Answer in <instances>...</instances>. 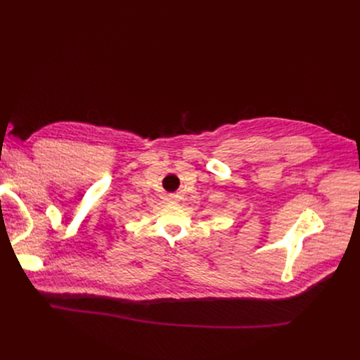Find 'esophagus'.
Wrapping results in <instances>:
<instances>
[{"label":"esophagus","instance_id":"34e87169","mask_svg":"<svg viewBox=\"0 0 360 360\" xmlns=\"http://www.w3.org/2000/svg\"><path fill=\"white\" fill-rule=\"evenodd\" d=\"M167 200L175 202V201H178V195H176V194H169V195H167Z\"/></svg>","mask_w":360,"mask_h":360}]
</instances>
